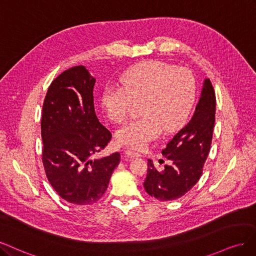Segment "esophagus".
Here are the masks:
<instances>
[{
  "label": "esophagus",
  "instance_id": "34e87169",
  "mask_svg": "<svg viewBox=\"0 0 256 256\" xmlns=\"http://www.w3.org/2000/svg\"><path fill=\"white\" fill-rule=\"evenodd\" d=\"M126 156H128V158H140L142 154L138 153V152H135V151H132V150H126Z\"/></svg>",
  "mask_w": 256,
  "mask_h": 256
}]
</instances>
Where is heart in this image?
<instances>
[{
    "label": "heart",
    "mask_w": 256,
    "mask_h": 256,
    "mask_svg": "<svg viewBox=\"0 0 256 256\" xmlns=\"http://www.w3.org/2000/svg\"><path fill=\"white\" fill-rule=\"evenodd\" d=\"M121 86L105 88L101 104L112 122L128 116L132 100L142 101L138 119L123 124L116 133L121 146L142 149L158 137L171 133L186 121L196 98V80L190 71L174 69L158 60L139 64L123 74Z\"/></svg>",
    "instance_id": "heart-1"
}]
</instances>
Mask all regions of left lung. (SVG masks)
<instances>
[{"label": "left lung", "instance_id": "obj_1", "mask_svg": "<svg viewBox=\"0 0 256 256\" xmlns=\"http://www.w3.org/2000/svg\"><path fill=\"white\" fill-rule=\"evenodd\" d=\"M215 112V92L210 78H205L192 119L162 151L171 164L158 171L153 162L148 160L144 187L151 196L160 201L176 200L198 183L210 149Z\"/></svg>", "mask_w": 256, "mask_h": 256}]
</instances>
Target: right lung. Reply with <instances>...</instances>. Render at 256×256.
I'll use <instances>...</instances> for the list:
<instances>
[{"instance_id":"right-lung-1","label":"right lung","mask_w":256,"mask_h":256,"mask_svg":"<svg viewBox=\"0 0 256 256\" xmlns=\"http://www.w3.org/2000/svg\"><path fill=\"white\" fill-rule=\"evenodd\" d=\"M96 78L85 66L66 70L48 89L42 106V162L48 182L64 201L94 204L106 192L120 153L94 160L112 139L94 105Z\"/></svg>"}]
</instances>
